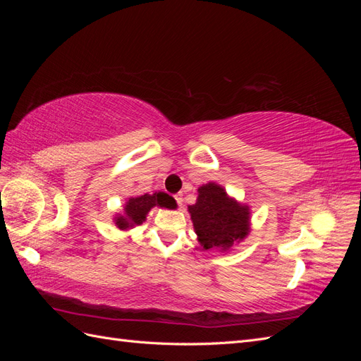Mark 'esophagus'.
Returning a JSON list of instances; mask_svg holds the SVG:
<instances>
[{
  "label": "esophagus",
  "instance_id": "obj_1",
  "mask_svg": "<svg viewBox=\"0 0 361 361\" xmlns=\"http://www.w3.org/2000/svg\"><path fill=\"white\" fill-rule=\"evenodd\" d=\"M174 200H176V203H178V206H179V207H182V203H183L182 194H176V195H174Z\"/></svg>",
  "mask_w": 361,
  "mask_h": 361
}]
</instances>
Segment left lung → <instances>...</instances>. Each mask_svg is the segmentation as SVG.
I'll list each match as a JSON object with an SVG mask.
<instances>
[{"label": "left lung", "mask_w": 361, "mask_h": 361, "mask_svg": "<svg viewBox=\"0 0 361 361\" xmlns=\"http://www.w3.org/2000/svg\"><path fill=\"white\" fill-rule=\"evenodd\" d=\"M188 211L204 250L231 247L248 232V207L228 199L215 183L199 188L197 202L188 206Z\"/></svg>", "instance_id": "obj_1"}]
</instances>
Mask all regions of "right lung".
<instances>
[{
	"mask_svg": "<svg viewBox=\"0 0 361 361\" xmlns=\"http://www.w3.org/2000/svg\"><path fill=\"white\" fill-rule=\"evenodd\" d=\"M154 206L161 207H174V200L166 192H155V194H145L140 197L129 199L125 206V215L116 218V224L118 228H128L137 224H141L146 220L147 212Z\"/></svg>",
	"mask_w": 361,
	"mask_h": 361,
	"instance_id": "right-lung-1",
	"label": "right lung"
}]
</instances>
